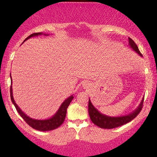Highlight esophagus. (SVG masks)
I'll list each match as a JSON object with an SVG mask.
<instances>
[{
	"label": "esophagus",
	"mask_w": 157,
	"mask_h": 157,
	"mask_svg": "<svg viewBox=\"0 0 157 157\" xmlns=\"http://www.w3.org/2000/svg\"><path fill=\"white\" fill-rule=\"evenodd\" d=\"M83 85H85V86H86V84H83Z\"/></svg>",
	"instance_id": "esophagus-1"
}]
</instances>
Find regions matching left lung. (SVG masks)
<instances>
[{
    "label": "left lung",
    "mask_w": 157,
    "mask_h": 157,
    "mask_svg": "<svg viewBox=\"0 0 157 157\" xmlns=\"http://www.w3.org/2000/svg\"><path fill=\"white\" fill-rule=\"evenodd\" d=\"M128 42L131 47L134 49L136 53H138L141 56H143L141 54L140 51L139 50V48L137 47L136 44L131 38H128ZM143 103L144 99L141 101L140 105H139L138 108L135 110L134 112L130 113L127 116H124V117H107V116L103 115L100 112L96 110V108L92 105L91 101L89 100V117L91 119V121L96 126H99L103 128H113L119 127L124 124H126L128 122H129L134 119L135 117H137V115L141 112V109L143 108Z\"/></svg>",
    "instance_id": "1"
}]
</instances>
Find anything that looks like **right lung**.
I'll return each instance as SVG.
<instances>
[{"label":"right lung","mask_w":157,"mask_h":157,"mask_svg":"<svg viewBox=\"0 0 157 157\" xmlns=\"http://www.w3.org/2000/svg\"><path fill=\"white\" fill-rule=\"evenodd\" d=\"M41 34L42 33H32L31 35H30L29 36V37L25 38L24 41L25 40H26L27 39H29V38H30L31 37H33V36H35L41 35ZM10 79H11V78H10ZM10 98H11L13 104H14L17 111H18L21 117L23 118V120H24V121L26 122L30 126H31L32 128H34V129H36L38 131H43V132H44V131H51V130L56 129V128L59 127V126L63 123L64 120H65V118H66V111H67L68 106H69L73 98H74V96H71L69 98H68L67 99L65 100V101L61 104V106L59 108V111H57V113H56L53 117H51V119H46V120H36V119H31V118H30L28 117V116H26V114H25V113H23V111L21 110L20 108L18 106V105L16 104V102H15V101L13 99V96L11 86H10Z\"/></svg>","instance_id":"obj_1"}]
</instances>
